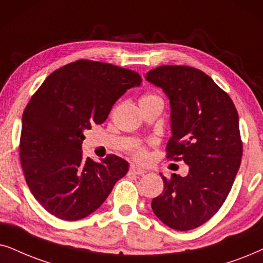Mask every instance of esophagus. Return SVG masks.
<instances>
[{
	"label": "esophagus",
	"mask_w": 263,
	"mask_h": 263,
	"mask_svg": "<svg viewBox=\"0 0 263 263\" xmlns=\"http://www.w3.org/2000/svg\"><path fill=\"white\" fill-rule=\"evenodd\" d=\"M129 172L134 173V174H138V176H142V174L146 173V171L143 170V168H141V167H137V166H135V164H132V166L129 167Z\"/></svg>",
	"instance_id": "obj_1"
}]
</instances>
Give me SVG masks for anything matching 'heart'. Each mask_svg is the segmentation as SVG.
Wrapping results in <instances>:
<instances>
[{
    "label": "heart",
    "instance_id": "heart-1",
    "mask_svg": "<svg viewBox=\"0 0 263 263\" xmlns=\"http://www.w3.org/2000/svg\"><path fill=\"white\" fill-rule=\"evenodd\" d=\"M154 99L161 100V97L157 95H154V93H148V95L143 96L141 100H154ZM131 154L136 160L139 161V162H143V161H145L146 159H148V152H146V149L144 148V146H141V145L135 146V148L132 149Z\"/></svg>",
    "mask_w": 263,
    "mask_h": 263
}]
</instances>
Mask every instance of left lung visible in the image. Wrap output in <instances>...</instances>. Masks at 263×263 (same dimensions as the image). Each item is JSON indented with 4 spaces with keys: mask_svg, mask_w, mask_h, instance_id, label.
<instances>
[{
    "mask_svg": "<svg viewBox=\"0 0 263 263\" xmlns=\"http://www.w3.org/2000/svg\"><path fill=\"white\" fill-rule=\"evenodd\" d=\"M145 78L162 87L171 102L166 157L189 164L186 177L161 174L164 189L153 199V212L173 230L196 229L221 208L239 170L238 111L229 93L197 68L160 66Z\"/></svg>",
    "mask_w": 263,
    "mask_h": 263,
    "instance_id": "obj_1",
    "label": "left lung"
}]
</instances>
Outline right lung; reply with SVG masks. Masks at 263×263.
<instances>
[{"mask_svg": "<svg viewBox=\"0 0 263 263\" xmlns=\"http://www.w3.org/2000/svg\"><path fill=\"white\" fill-rule=\"evenodd\" d=\"M131 69L77 60L56 69L23 114L19 156L34 198L56 218L74 221L106 201L128 162L114 154L96 162L84 157L83 132L102 124L127 89L141 85Z\"/></svg>", "mask_w": 263, "mask_h": 263, "instance_id": "add662e5", "label": "right lung"}]
</instances>
